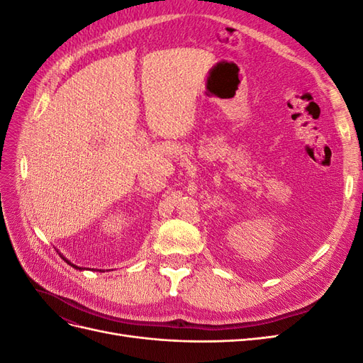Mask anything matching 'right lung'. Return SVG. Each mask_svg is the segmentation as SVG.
Instances as JSON below:
<instances>
[{
    "label": "right lung",
    "mask_w": 363,
    "mask_h": 363,
    "mask_svg": "<svg viewBox=\"0 0 363 363\" xmlns=\"http://www.w3.org/2000/svg\"><path fill=\"white\" fill-rule=\"evenodd\" d=\"M60 256H62V257H63V255H60ZM63 260H65V262H67V263H69V265H71V267H72V268H75V269H80V271H82V269H83V268H82V267H77V265H74V263H71V262H69V260H68V259H67V257H63ZM100 271H101V269H100ZM101 272H104V271H101Z\"/></svg>",
    "instance_id": "right-lung-1"
}]
</instances>
